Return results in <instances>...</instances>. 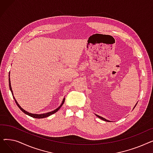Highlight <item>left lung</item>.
Masks as SVG:
<instances>
[{
    "mask_svg": "<svg viewBox=\"0 0 153 153\" xmlns=\"http://www.w3.org/2000/svg\"><path fill=\"white\" fill-rule=\"evenodd\" d=\"M137 103H138V102L137 103H136V105H134V107H133V109L134 108V107H136V105H137ZM95 115L96 116H97L98 118H100L101 120H104V121H105V122H110V121H109V120H107V119H105V118H103V117H100V116H99V115H97V114H95Z\"/></svg>",
    "mask_w": 153,
    "mask_h": 153,
    "instance_id": "left-lung-1",
    "label": "left lung"
}]
</instances>
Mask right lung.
I'll return each instance as SVG.
<instances>
[{
    "label": "right lung",
    "mask_w": 153,
    "mask_h": 153,
    "mask_svg": "<svg viewBox=\"0 0 153 153\" xmlns=\"http://www.w3.org/2000/svg\"><path fill=\"white\" fill-rule=\"evenodd\" d=\"M9 88H10V91H11V92H12L13 97V99H14V100H15V102L16 104H17V106L19 107V108L23 112V113H25L26 115H29L30 117H33V118H46V117H49V116L51 115L52 114L56 113V111H58V110H59V108H60L62 107V105H63V103H64V100H65V98L63 99V100H62V103H61V104L60 105V106L58 107L56 109L54 110L53 111H50V112H48V113H45V114H31V113H30V112H28V111H27L24 110L23 108H22L20 107V105L19 104V103L17 102V101L16 100L15 97L13 96V91H12V87H11L10 79V73H9Z\"/></svg>",
    "instance_id": "obj_1"
}]
</instances>
